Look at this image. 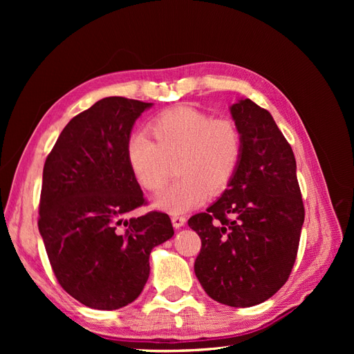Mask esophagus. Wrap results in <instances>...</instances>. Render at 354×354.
<instances>
[{
    "mask_svg": "<svg viewBox=\"0 0 354 354\" xmlns=\"http://www.w3.org/2000/svg\"><path fill=\"white\" fill-rule=\"evenodd\" d=\"M171 221H173V226L176 229L183 227L185 224H186V218L183 216H173V217H171Z\"/></svg>",
    "mask_w": 354,
    "mask_h": 354,
    "instance_id": "esophagus-1",
    "label": "esophagus"
}]
</instances>
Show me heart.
Masks as SVG:
<instances>
[{"instance_id":"obj_1","label":"heart","mask_w":354,"mask_h":354,"mask_svg":"<svg viewBox=\"0 0 354 354\" xmlns=\"http://www.w3.org/2000/svg\"><path fill=\"white\" fill-rule=\"evenodd\" d=\"M153 140L134 134L127 145V162L136 181L149 192L165 185L169 162L181 177L155 198V208L183 214L198 208L208 194L224 190L242 158V134L232 120L216 118L190 106H177L149 124Z\"/></svg>"}]
</instances>
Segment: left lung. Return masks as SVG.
Wrapping results in <instances>:
<instances>
[{"mask_svg":"<svg viewBox=\"0 0 354 354\" xmlns=\"http://www.w3.org/2000/svg\"><path fill=\"white\" fill-rule=\"evenodd\" d=\"M242 158L223 195L187 224L201 238L195 274L230 307L257 306L288 281L297 259L304 205L291 146L270 112L250 99L230 106Z\"/></svg>","mask_w":354,"mask_h":354,"instance_id":"obj_1","label":"left lung"}]
</instances>
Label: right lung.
I'll use <instances>...</instances> for the list:
<instances>
[{
    "label": "right lung",
    "mask_w": 354,
    "mask_h": 354,
    "mask_svg": "<svg viewBox=\"0 0 354 354\" xmlns=\"http://www.w3.org/2000/svg\"><path fill=\"white\" fill-rule=\"evenodd\" d=\"M152 104L99 100L72 118L46 159L38 229L62 288L91 308L133 303L147 282L152 250L174 234L164 212L125 218L145 203L127 145Z\"/></svg>",
    "instance_id": "right-lung-1"
}]
</instances>
